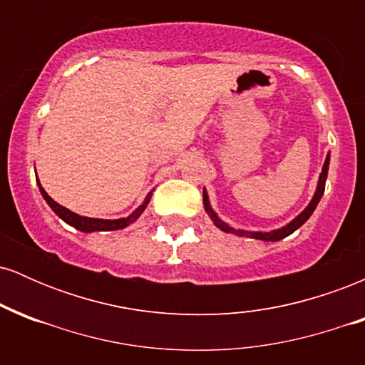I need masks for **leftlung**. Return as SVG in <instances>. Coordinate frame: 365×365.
<instances>
[{
	"label": "left lung",
	"mask_w": 365,
	"mask_h": 365,
	"mask_svg": "<svg viewBox=\"0 0 365 365\" xmlns=\"http://www.w3.org/2000/svg\"><path fill=\"white\" fill-rule=\"evenodd\" d=\"M328 170H329V153H328V156H326V159H324V165H322L319 180H317L316 192H314L311 202L307 204V207H305L299 216L293 217L290 223H287V225L282 226V228H278V230H271V232H249V230H237V228H233V226H230L228 223H225V221L216 215L215 209L211 207V202H209V195H207L206 188H204V192H202L204 209H206L207 216L211 217L212 223H215L217 228H220L221 232H225V233H233V235H237V237L255 238V240H262V242H278V240H283L284 237L292 235V233L295 232V230H299L300 226H302L305 221H307L309 217L312 216V212L316 211L317 204H319L321 197H322V194H324L326 178H328Z\"/></svg>",
	"instance_id": "left-lung-1"
}]
</instances>
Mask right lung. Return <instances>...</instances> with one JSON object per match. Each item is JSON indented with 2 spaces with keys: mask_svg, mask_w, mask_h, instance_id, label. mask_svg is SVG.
<instances>
[{
  "mask_svg": "<svg viewBox=\"0 0 365 365\" xmlns=\"http://www.w3.org/2000/svg\"><path fill=\"white\" fill-rule=\"evenodd\" d=\"M37 180V185H39V190H41V195L44 197V200L48 202V206L53 209L54 215L58 217H61L63 221H65L66 225L73 226L75 230H78V232H83V233H94V232H115V230H123L127 228L128 225H132L133 221L139 220V216L142 212L145 211V207H148L149 200H150V195H153V190L149 192L148 195H145L144 202L140 204L139 207L135 209V211L132 212V215H128L127 217H118V220H99V217H87V216H81L77 215V212L70 211V209L60 206V204L56 202V200H53L51 197L48 195V192L44 190L43 185H41L39 178Z\"/></svg>",
  "mask_w": 365,
  "mask_h": 365,
  "instance_id": "right-lung-1",
  "label": "right lung"
}]
</instances>
